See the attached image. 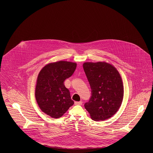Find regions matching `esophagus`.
I'll return each mask as SVG.
<instances>
[{
    "label": "esophagus",
    "mask_w": 153,
    "mask_h": 153,
    "mask_svg": "<svg viewBox=\"0 0 153 153\" xmlns=\"http://www.w3.org/2000/svg\"><path fill=\"white\" fill-rule=\"evenodd\" d=\"M82 102H81V101H80V102H74V104L75 105H82Z\"/></svg>",
    "instance_id": "esophagus-1"
}]
</instances>
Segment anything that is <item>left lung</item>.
Here are the masks:
<instances>
[{"instance_id": "left-lung-1", "label": "left lung", "mask_w": 153, "mask_h": 153, "mask_svg": "<svg viewBox=\"0 0 153 153\" xmlns=\"http://www.w3.org/2000/svg\"><path fill=\"white\" fill-rule=\"evenodd\" d=\"M83 67L92 90L85 109L93 120L110 118L118 111L123 99L124 88L119 72L105 62H85Z\"/></svg>"}]
</instances>
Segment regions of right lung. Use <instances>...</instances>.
<instances>
[{
	"mask_svg": "<svg viewBox=\"0 0 153 153\" xmlns=\"http://www.w3.org/2000/svg\"><path fill=\"white\" fill-rule=\"evenodd\" d=\"M76 66V63L65 60L50 63L37 76L35 94L37 104L53 118L61 117L74 104L64 81L73 74Z\"/></svg>",
	"mask_w": 153,
	"mask_h": 153,
	"instance_id": "right-lung-1",
	"label": "right lung"
}]
</instances>
